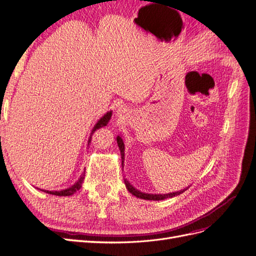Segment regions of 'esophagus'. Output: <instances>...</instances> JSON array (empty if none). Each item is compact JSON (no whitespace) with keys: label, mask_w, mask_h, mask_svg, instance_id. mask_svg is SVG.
<instances>
[{"label":"esophagus","mask_w":256,"mask_h":256,"mask_svg":"<svg viewBox=\"0 0 256 256\" xmlns=\"http://www.w3.org/2000/svg\"><path fill=\"white\" fill-rule=\"evenodd\" d=\"M126 112H125V110H124V108L122 106H120L118 109V116H124V114H125Z\"/></svg>","instance_id":"34e87169"}]
</instances>
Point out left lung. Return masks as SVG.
Segmentation results:
<instances>
[{"instance_id": "left-lung-1", "label": "left lung", "mask_w": 256, "mask_h": 256, "mask_svg": "<svg viewBox=\"0 0 256 256\" xmlns=\"http://www.w3.org/2000/svg\"><path fill=\"white\" fill-rule=\"evenodd\" d=\"M116 141H118V147H120V154H122V166H124V160H125V144L122 142V138H120V136H118L116 138ZM126 184V188L128 189V191L131 193V194L138 198H143V200H164L168 198H173L175 196H180V193L184 192L188 188L182 189L178 192H173V193H168V194H150V193H144L138 191V189H136L132 184H130V182L127 180H124Z\"/></svg>"}]
</instances>
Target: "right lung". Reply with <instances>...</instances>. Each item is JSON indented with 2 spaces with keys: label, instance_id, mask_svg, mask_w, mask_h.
<instances>
[{
  "label": "right lung",
  "instance_id": "right-lung-1",
  "mask_svg": "<svg viewBox=\"0 0 256 256\" xmlns=\"http://www.w3.org/2000/svg\"><path fill=\"white\" fill-rule=\"evenodd\" d=\"M111 116H112V111H110V112H108L106 114H104L102 118H100L97 122H96V125L94 126V128H92V134H90V136L94 134V131H96L97 129H99V128H102V127H104V126H106L108 125V122H109V120H111ZM90 138L92 136H90V138H88V143L90 142ZM85 174V172H83L82 173V175L80 176V178L78 180H76V184H74L72 187H69V188H67V189H65V190H60V191H48V190H42V191H44V192H46V193H48V194H52V196H72L74 193H76V191H79L80 189H81V187H82V182H83V180H84V175Z\"/></svg>",
  "mask_w": 256,
  "mask_h": 256
}]
</instances>
